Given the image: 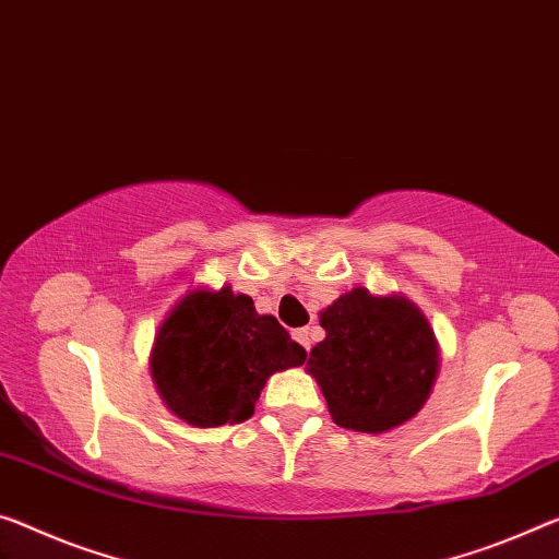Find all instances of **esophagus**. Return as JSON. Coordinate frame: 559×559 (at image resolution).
<instances>
[{
    "instance_id": "1",
    "label": "esophagus",
    "mask_w": 559,
    "mask_h": 559,
    "mask_svg": "<svg viewBox=\"0 0 559 559\" xmlns=\"http://www.w3.org/2000/svg\"><path fill=\"white\" fill-rule=\"evenodd\" d=\"M295 340H297L299 345H302L305 349H309V347H312V330H307V328L295 330Z\"/></svg>"
}]
</instances>
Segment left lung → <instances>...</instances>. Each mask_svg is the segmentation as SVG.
Returning <instances> with one entry per match:
<instances>
[{
  "label": "left lung",
  "instance_id": "left-lung-1",
  "mask_svg": "<svg viewBox=\"0 0 559 559\" xmlns=\"http://www.w3.org/2000/svg\"><path fill=\"white\" fill-rule=\"evenodd\" d=\"M324 340L307 372L328 400L334 425L382 435L409 423L440 372V342L415 302L355 287L320 312Z\"/></svg>",
  "mask_w": 559,
  "mask_h": 559
}]
</instances>
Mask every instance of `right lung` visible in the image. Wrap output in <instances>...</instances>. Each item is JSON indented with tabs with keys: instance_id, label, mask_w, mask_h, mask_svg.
<instances>
[{
	"instance_id": "right-lung-1",
	"label": "right lung",
	"mask_w": 559,
	"mask_h": 559,
	"mask_svg": "<svg viewBox=\"0 0 559 559\" xmlns=\"http://www.w3.org/2000/svg\"><path fill=\"white\" fill-rule=\"evenodd\" d=\"M307 352L252 297L190 289L162 320L150 372L171 415L192 427H219L252 417L274 372L305 365Z\"/></svg>"
}]
</instances>
